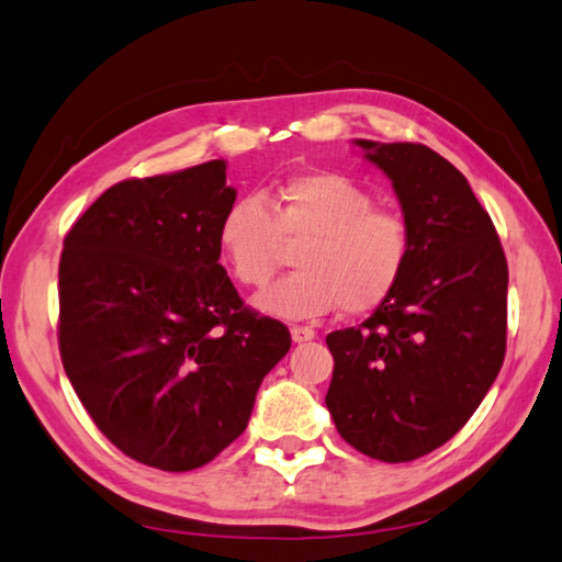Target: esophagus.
I'll return each mask as SVG.
<instances>
[{"instance_id": "1", "label": "esophagus", "mask_w": 562, "mask_h": 562, "mask_svg": "<svg viewBox=\"0 0 562 562\" xmlns=\"http://www.w3.org/2000/svg\"><path fill=\"white\" fill-rule=\"evenodd\" d=\"M290 334L294 344H304V340H312L316 336V331L310 326H290Z\"/></svg>"}]
</instances>
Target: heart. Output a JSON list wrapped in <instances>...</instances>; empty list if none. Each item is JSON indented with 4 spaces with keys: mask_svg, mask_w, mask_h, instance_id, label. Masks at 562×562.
Segmentation results:
<instances>
[{
    "mask_svg": "<svg viewBox=\"0 0 562 562\" xmlns=\"http://www.w3.org/2000/svg\"><path fill=\"white\" fill-rule=\"evenodd\" d=\"M300 272L258 294L260 312L278 318H318L344 306L348 314L375 310L397 288L412 256L406 218L375 206L366 187L334 170L290 175L268 204L238 196L216 226L226 270L246 288H262L282 256V240Z\"/></svg>",
    "mask_w": 562,
    "mask_h": 562,
    "instance_id": "heart-1",
    "label": "heart"
}]
</instances>
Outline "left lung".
I'll use <instances>...</instances> for the list:
<instances>
[{
  "instance_id": "left-lung-1",
  "label": "left lung",
  "mask_w": 562,
  "mask_h": 562,
  "mask_svg": "<svg viewBox=\"0 0 562 562\" xmlns=\"http://www.w3.org/2000/svg\"><path fill=\"white\" fill-rule=\"evenodd\" d=\"M392 180L412 256L360 326L326 336V406L338 434L382 463L450 441L485 400L507 350L509 268L465 175L422 143L356 140Z\"/></svg>"
}]
</instances>
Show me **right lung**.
<instances>
[{
  "label": "right lung",
  "instance_id": "right-lung-1",
  "mask_svg": "<svg viewBox=\"0 0 562 562\" xmlns=\"http://www.w3.org/2000/svg\"><path fill=\"white\" fill-rule=\"evenodd\" d=\"M231 202L226 162L209 160L109 187L63 240L65 375L121 453L165 472L202 468L234 443L292 346L218 262Z\"/></svg>",
  "mask_w": 562,
  "mask_h": 562
}]
</instances>
